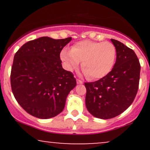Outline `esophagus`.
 <instances>
[{
	"label": "esophagus",
	"mask_w": 150,
	"mask_h": 150,
	"mask_svg": "<svg viewBox=\"0 0 150 150\" xmlns=\"http://www.w3.org/2000/svg\"><path fill=\"white\" fill-rule=\"evenodd\" d=\"M77 83L78 84V85H82V84H83V82H82V80H77Z\"/></svg>",
	"instance_id": "obj_1"
}]
</instances>
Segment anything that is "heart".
I'll use <instances>...</instances> for the list:
<instances>
[{
	"mask_svg": "<svg viewBox=\"0 0 150 150\" xmlns=\"http://www.w3.org/2000/svg\"><path fill=\"white\" fill-rule=\"evenodd\" d=\"M65 68L73 71L82 61L83 73L92 79L106 76L112 70L116 57V49L111 42L83 40L77 42L71 50L64 49L60 54Z\"/></svg>",
	"mask_w": 150,
	"mask_h": 150,
	"instance_id": "b5f03b06",
	"label": "heart"
}]
</instances>
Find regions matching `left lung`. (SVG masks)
Instances as JSON below:
<instances>
[{
    "instance_id": "obj_1",
    "label": "left lung",
    "mask_w": 150,
    "mask_h": 150,
    "mask_svg": "<svg viewBox=\"0 0 150 150\" xmlns=\"http://www.w3.org/2000/svg\"><path fill=\"white\" fill-rule=\"evenodd\" d=\"M116 49L113 69L100 80L85 82V104L92 116L101 119L114 118L134 101L139 86L140 64L133 50L111 39Z\"/></svg>"
}]
</instances>
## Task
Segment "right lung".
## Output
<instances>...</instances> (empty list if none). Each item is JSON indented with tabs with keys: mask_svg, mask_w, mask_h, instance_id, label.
I'll return each instance as SVG.
<instances>
[{
	"mask_svg": "<svg viewBox=\"0 0 150 150\" xmlns=\"http://www.w3.org/2000/svg\"><path fill=\"white\" fill-rule=\"evenodd\" d=\"M71 40L40 37L27 42L15 53L12 91L29 114L48 119L63 111L68 94L76 86L73 73L63 69L60 58L62 49Z\"/></svg>",
	"mask_w": 150,
	"mask_h": 150,
	"instance_id": "add662e5",
	"label": "right lung"
}]
</instances>
